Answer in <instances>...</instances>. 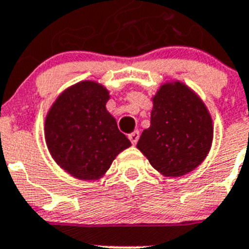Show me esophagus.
I'll use <instances>...</instances> for the list:
<instances>
[{
	"label": "esophagus",
	"instance_id": "34e87169",
	"mask_svg": "<svg viewBox=\"0 0 249 249\" xmlns=\"http://www.w3.org/2000/svg\"><path fill=\"white\" fill-rule=\"evenodd\" d=\"M128 138H129V141L132 142V144H136L138 142V138H140V132L138 131L132 132V133H129L128 135Z\"/></svg>",
	"mask_w": 249,
	"mask_h": 249
}]
</instances>
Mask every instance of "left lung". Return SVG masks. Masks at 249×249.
I'll use <instances>...</instances> for the list:
<instances>
[{
  "mask_svg": "<svg viewBox=\"0 0 249 249\" xmlns=\"http://www.w3.org/2000/svg\"><path fill=\"white\" fill-rule=\"evenodd\" d=\"M151 126L137 148L164 177H181L206 160L213 142V121L198 94L181 81H167L152 96Z\"/></svg>",
  "mask_w": 249,
  "mask_h": 249,
  "instance_id": "left-lung-1",
  "label": "left lung"
}]
</instances>
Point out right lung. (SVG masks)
I'll return each instance as SVG.
<instances>
[{
  "label": "right lung",
  "mask_w": 249,
  "mask_h": 249,
  "mask_svg": "<svg viewBox=\"0 0 249 249\" xmlns=\"http://www.w3.org/2000/svg\"><path fill=\"white\" fill-rule=\"evenodd\" d=\"M109 91L86 80L63 89L48 109L45 141L61 169L81 181H98L121 152L131 147L107 111Z\"/></svg>",
  "instance_id": "obj_1"
}]
</instances>
